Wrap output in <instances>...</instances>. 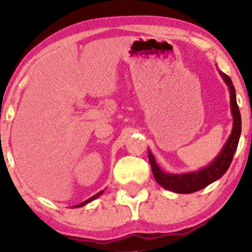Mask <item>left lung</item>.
I'll return each mask as SVG.
<instances>
[{
	"mask_svg": "<svg viewBox=\"0 0 252 252\" xmlns=\"http://www.w3.org/2000/svg\"><path fill=\"white\" fill-rule=\"evenodd\" d=\"M219 74L221 75L222 80L225 81L229 91L230 97V112L233 116V127L232 133L229 134L226 143L220 150V153L217 155L215 159L206 166L199 168L197 171L186 172V173H168L160 168L155 159L154 154L150 149H148V157L153 170L155 180L160 185L161 187L167 189V190L177 192V194H190L201 190L205 188L206 186L211 185L222 177L228 170L232 163L234 154H235L237 144L241 136V129H242V122H241V113L236 103V93L234 88L233 82L230 80L228 75L219 71Z\"/></svg>",
	"mask_w": 252,
	"mask_h": 252,
	"instance_id": "1",
	"label": "left lung"
}]
</instances>
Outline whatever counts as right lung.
I'll return each instance as SVG.
<instances>
[{
    "label": "right lung",
    "instance_id": "obj_1",
    "mask_svg": "<svg viewBox=\"0 0 252 252\" xmlns=\"http://www.w3.org/2000/svg\"><path fill=\"white\" fill-rule=\"evenodd\" d=\"M103 191L104 190H101V191H98L97 194H95L94 196H92L91 198H88V199H86V201H84L82 203H80V204H78V205H75V206H73V208H81V206H84V205H86V204H88V203H91V202H93L94 201V199H96V198H98L99 196H101L102 194H103Z\"/></svg>",
    "mask_w": 252,
    "mask_h": 252
}]
</instances>
